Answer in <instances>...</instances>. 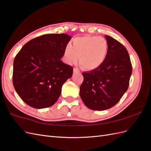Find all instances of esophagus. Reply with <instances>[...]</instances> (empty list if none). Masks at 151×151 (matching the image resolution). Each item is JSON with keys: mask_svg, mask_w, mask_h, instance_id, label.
<instances>
[{"mask_svg": "<svg viewBox=\"0 0 151 151\" xmlns=\"http://www.w3.org/2000/svg\"><path fill=\"white\" fill-rule=\"evenodd\" d=\"M79 72H80V71L77 68L73 69V73H78Z\"/></svg>", "mask_w": 151, "mask_h": 151, "instance_id": "34e87169", "label": "esophagus"}]
</instances>
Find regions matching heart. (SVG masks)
Wrapping results in <instances>:
<instances>
[{
    "instance_id": "obj_1",
    "label": "heart",
    "mask_w": 151,
    "mask_h": 151,
    "mask_svg": "<svg viewBox=\"0 0 151 151\" xmlns=\"http://www.w3.org/2000/svg\"><path fill=\"white\" fill-rule=\"evenodd\" d=\"M109 50L107 41L104 37L83 36L73 40V47L67 45L64 51L65 62L74 64L78 61L83 68L93 70L104 64Z\"/></svg>"
}]
</instances>
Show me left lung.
Listing matches in <instances>:
<instances>
[{
	"label": "left lung",
	"mask_w": 151,
	"mask_h": 151,
	"mask_svg": "<svg viewBox=\"0 0 151 151\" xmlns=\"http://www.w3.org/2000/svg\"><path fill=\"white\" fill-rule=\"evenodd\" d=\"M109 50L100 67L83 72L80 95L86 106L103 111L114 106L127 91L132 74L131 60L126 48L118 41L106 35Z\"/></svg>",
	"instance_id": "obj_1"
}]
</instances>
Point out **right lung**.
<instances>
[{"label":"right lung","instance_id":"1","mask_svg":"<svg viewBox=\"0 0 151 151\" xmlns=\"http://www.w3.org/2000/svg\"><path fill=\"white\" fill-rule=\"evenodd\" d=\"M71 39L65 33L44 35L24 45L16 55L13 86L28 106L47 108L58 99L63 84L73 75V68L60 60Z\"/></svg>","mask_w":151,"mask_h":151}]
</instances>
